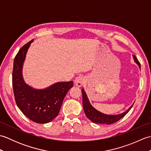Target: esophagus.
Wrapping results in <instances>:
<instances>
[{
	"instance_id": "esophagus-1",
	"label": "esophagus",
	"mask_w": 151,
	"mask_h": 151,
	"mask_svg": "<svg viewBox=\"0 0 151 151\" xmlns=\"http://www.w3.org/2000/svg\"><path fill=\"white\" fill-rule=\"evenodd\" d=\"M85 83V78L84 76H79L76 77L75 80V84L77 87H81V86Z\"/></svg>"
}]
</instances>
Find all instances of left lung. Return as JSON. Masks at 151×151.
<instances>
[{
  "instance_id": "obj_1",
  "label": "left lung",
  "mask_w": 151,
  "mask_h": 151,
  "mask_svg": "<svg viewBox=\"0 0 151 151\" xmlns=\"http://www.w3.org/2000/svg\"><path fill=\"white\" fill-rule=\"evenodd\" d=\"M134 61L135 62L139 65V68H141L140 63L138 60H137V58L133 55ZM82 103H83V108L85 111V114L86 117H87L89 120H91L92 122L95 123H100V124H111L115 123V122L120 120L121 118L125 116V115L130 111V110L132 108V106L128 109V110L124 111V113L119 115H106L101 113L100 111H97V110L92 107V106L90 104L89 102L88 99L87 97L86 93L84 89H82Z\"/></svg>"
}]
</instances>
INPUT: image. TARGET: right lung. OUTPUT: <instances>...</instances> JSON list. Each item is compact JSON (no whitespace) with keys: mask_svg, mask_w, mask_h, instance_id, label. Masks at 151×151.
Wrapping results in <instances>:
<instances>
[{"mask_svg":"<svg viewBox=\"0 0 151 151\" xmlns=\"http://www.w3.org/2000/svg\"><path fill=\"white\" fill-rule=\"evenodd\" d=\"M34 40L22 46L15 56L12 73L15 100L23 114L35 123L43 124L58 115L67 93L73 82H58L43 90H36L25 84L22 76V63Z\"/></svg>","mask_w":151,"mask_h":151,"instance_id":"add662e5","label":"right lung"}]
</instances>
